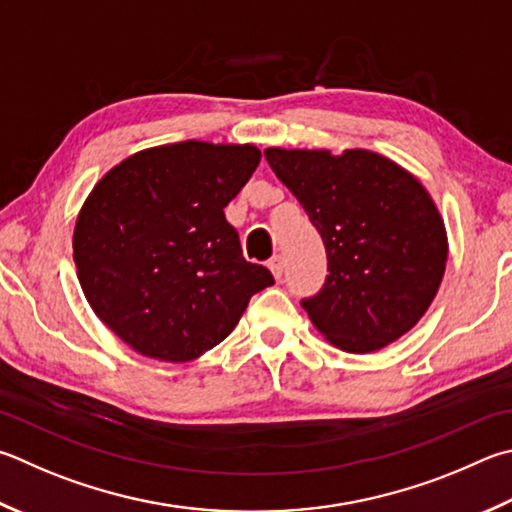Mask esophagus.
<instances>
[{"instance_id":"1","label":"esophagus","mask_w":512,"mask_h":512,"mask_svg":"<svg viewBox=\"0 0 512 512\" xmlns=\"http://www.w3.org/2000/svg\"><path fill=\"white\" fill-rule=\"evenodd\" d=\"M268 268H271V273L280 280L282 273H284V257L282 255H273L268 259Z\"/></svg>"}]
</instances>
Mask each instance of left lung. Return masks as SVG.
Listing matches in <instances>:
<instances>
[{"label":"left lung","mask_w":512,"mask_h":512,"mask_svg":"<svg viewBox=\"0 0 512 512\" xmlns=\"http://www.w3.org/2000/svg\"><path fill=\"white\" fill-rule=\"evenodd\" d=\"M318 228L327 280L302 306L331 345L383 349L423 318L439 291L448 237L421 181L369 150L264 152Z\"/></svg>","instance_id":"obj_1"}]
</instances>
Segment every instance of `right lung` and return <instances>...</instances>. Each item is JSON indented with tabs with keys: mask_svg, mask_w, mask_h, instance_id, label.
<instances>
[{
	"mask_svg": "<svg viewBox=\"0 0 512 512\" xmlns=\"http://www.w3.org/2000/svg\"><path fill=\"white\" fill-rule=\"evenodd\" d=\"M259 159L255 145L183 141L129 156L96 183L73 262L91 309L125 345L165 362L199 358L275 284L246 262L224 215Z\"/></svg>",
	"mask_w": 512,
	"mask_h": 512,
	"instance_id": "add662e5",
	"label": "right lung"
}]
</instances>
